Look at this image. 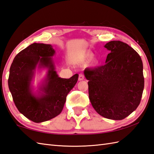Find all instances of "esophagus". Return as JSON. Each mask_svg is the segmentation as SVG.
Wrapping results in <instances>:
<instances>
[{
    "mask_svg": "<svg viewBox=\"0 0 154 154\" xmlns=\"http://www.w3.org/2000/svg\"><path fill=\"white\" fill-rule=\"evenodd\" d=\"M84 80V75L82 74H79V77H78V80L82 81Z\"/></svg>",
    "mask_w": 154,
    "mask_h": 154,
    "instance_id": "esophagus-1",
    "label": "esophagus"
}]
</instances>
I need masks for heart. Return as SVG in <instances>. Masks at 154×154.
I'll list each match as a JSON object with an SVG mask.
<instances>
[{
  "mask_svg": "<svg viewBox=\"0 0 154 154\" xmlns=\"http://www.w3.org/2000/svg\"><path fill=\"white\" fill-rule=\"evenodd\" d=\"M94 54H92V53H88L87 54L86 56L84 57V60L86 61V63H89L90 62V61L94 59ZM95 64H99V61L97 60H96L95 61Z\"/></svg>",
  "mask_w": 154,
  "mask_h": 154,
  "instance_id": "obj_1",
  "label": "heart"
}]
</instances>
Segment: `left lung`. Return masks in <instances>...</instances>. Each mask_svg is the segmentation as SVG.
Masks as SVG:
<instances>
[{
	"label": "left lung",
	"instance_id": "8db88e82",
	"mask_svg": "<svg viewBox=\"0 0 154 154\" xmlns=\"http://www.w3.org/2000/svg\"><path fill=\"white\" fill-rule=\"evenodd\" d=\"M105 64L84 72L88 81L89 98L98 114L122 120L138 107L144 88L141 57L127 44L111 41Z\"/></svg>",
	"mask_w": 154,
	"mask_h": 154
}]
</instances>
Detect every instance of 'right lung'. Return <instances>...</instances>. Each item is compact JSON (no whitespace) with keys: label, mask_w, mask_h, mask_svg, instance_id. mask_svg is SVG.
Here are the masks:
<instances>
[{"label":"right lung","mask_w":154,"mask_h":154,"mask_svg":"<svg viewBox=\"0 0 154 154\" xmlns=\"http://www.w3.org/2000/svg\"><path fill=\"white\" fill-rule=\"evenodd\" d=\"M50 44L34 43L17 54L10 68L8 88L17 109L35 122L49 121L63 111L66 95L76 85L78 74L69 79L59 76ZM46 69V75L35 91L36 70Z\"/></svg>","instance_id":"add662e5"}]
</instances>
